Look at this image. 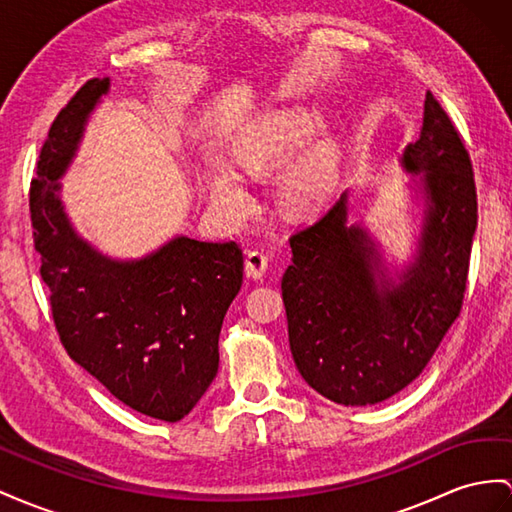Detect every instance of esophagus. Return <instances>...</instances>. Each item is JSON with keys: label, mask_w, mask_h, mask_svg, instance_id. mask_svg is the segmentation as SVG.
Here are the masks:
<instances>
[{"label": "esophagus", "mask_w": 512, "mask_h": 512, "mask_svg": "<svg viewBox=\"0 0 512 512\" xmlns=\"http://www.w3.org/2000/svg\"><path fill=\"white\" fill-rule=\"evenodd\" d=\"M268 270V257L261 253V251H251L246 255V261H244V272L246 277L251 279H261Z\"/></svg>", "instance_id": "obj_1"}]
</instances>
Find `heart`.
Instances as JSON below:
<instances>
[{"label": "heart", "mask_w": 512, "mask_h": 512, "mask_svg": "<svg viewBox=\"0 0 512 512\" xmlns=\"http://www.w3.org/2000/svg\"><path fill=\"white\" fill-rule=\"evenodd\" d=\"M313 129L311 116L303 110H281L272 114L251 136L235 149V162L246 173L261 175L277 166L283 157L294 151ZM337 149L331 140L313 142L285 168L279 179V199L290 214H307L318 209L335 186ZM209 196L212 203L231 218H244L251 212L242 179L229 168H218L209 177Z\"/></svg>", "instance_id": "heart-1"}]
</instances>
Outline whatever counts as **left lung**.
Wrapping results in <instances>:
<instances>
[{"instance_id": "8db88e82", "label": "left lung", "mask_w": 512, "mask_h": 512, "mask_svg": "<svg viewBox=\"0 0 512 512\" xmlns=\"http://www.w3.org/2000/svg\"><path fill=\"white\" fill-rule=\"evenodd\" d=\"M400 166L413 175V201H422L415 251L402 268L391 272L370 229L348 222V190L290 238L281 290L292 357L311 389L344 406L383 402L411 385L463 305L476 183L465 144L432 93Z\"/></svg>"}]
</instances>
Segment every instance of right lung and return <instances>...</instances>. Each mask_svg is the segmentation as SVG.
Segmentation results:
<instances>
[{"instance_id": "right-lung-1", "label": "right lung", "mask_w": 512, "mask_h": 512, "mask_svg": "<svg viewBox=\"0 0 512 512\" xmlns=\"http://www.w3.org/2000/svg\"><path fill=\"white\" fill-rule=\"evenodd\" d=\"M108 93L110 77L88 80L49 129L30 188L34 248L69 357L129 409L179 422L218 374L244 257L235 242L175 235L140 259H114L75 231L58 179Z\"/></svg>"}]
</instances>
